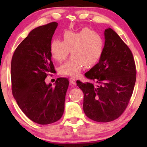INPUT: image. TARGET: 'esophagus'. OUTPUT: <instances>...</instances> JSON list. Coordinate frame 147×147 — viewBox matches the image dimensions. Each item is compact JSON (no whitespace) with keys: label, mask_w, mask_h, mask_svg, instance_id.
Wrapping results in <instances>:
<instances>
[{"label":"esophagus","mask_w":147,"mask_h":147,"mask_svg":"<svg viewBox=\"0 0 147 147\" xmlns=\"http://www.w3.org/2000/svg\"><path fill=\"white\" fill-rule=\"evenodd\" d=\"M69 82H70L71 84H73V85H74V84H76L75 79H74L73 78H69Z\"/></svg>","instance_id":"esophagus-1"}]
</instances>
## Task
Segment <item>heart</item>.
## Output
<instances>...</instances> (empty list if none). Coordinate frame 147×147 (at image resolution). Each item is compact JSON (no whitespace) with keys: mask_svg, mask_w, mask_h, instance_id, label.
<instances>
[{"mask_svg":"<svg viewBox=\"0 0 147 147\" xmlns=\"http://www.w3.org/2000/svg\"><path fill=\"white\" fill-rule=\"evenodd\" d=\"M63 40L54 39L50 44V53L54 60L61 62L70 53L72 56L59 67L61 75L78 76L85 67L93 66L100 59L104 42L100 34L88 28L78 32L65 31Z\"/></svg>","mask_w":147,"mask_h":147,"instance_id":"b5f03b06","label":"heart"}]
</instances>
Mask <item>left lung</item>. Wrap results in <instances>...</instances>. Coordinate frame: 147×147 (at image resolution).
Listing matches in <instances>:
<instances>
[{
    "instance_id": "8db88e82",
    "label": "left lung",
    "mask_w": 147,
    "mask_h": 147,
    "mask_svg": "<svg viewBox=\"0 0 147 147\" xmlns=\"http://www.w3.org/2000/svg\"><path fill=\"white\" fill-rule=\"evenodd\" d=\"M105 42L99 61L85 74L98 84L77 82L84 93L86 116L107 123L120 117L127 107L136 80L134 59L130 49L110 28L104 31Z\"/></svg>"
}]
</instances>
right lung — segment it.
Segmentation results:
<instances>
[{
	"instance_id": "right-lung-1",
	"label": "right lung",
	"mask_w": 147,
	"mask_h": 147,
	"mask_svg": "<svg viewBox=\"0 0 147 147\" xmlns=\"http://www.w3.org/2000/svg\"><path fill=\"white\" fill-rule=\"evenodd\" d=\"M58 24L53 22L32 30L17 47L11 59L13 97L22 111L39 124L56 122L64 111L67 78H57L54 86L45 81L49 73L55 72L50 44Z\"/></svg>"
}]
</instances>
